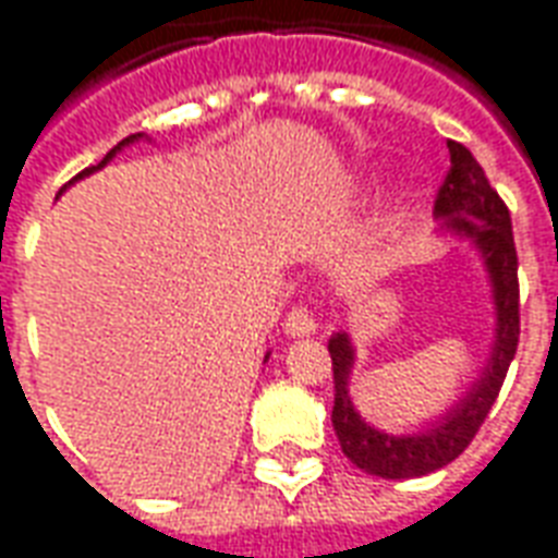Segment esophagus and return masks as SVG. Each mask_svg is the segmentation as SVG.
Segmentation results:
<instances>
[{"label":"esophagus","instance_id":"obj_1","mask_svg":"<svg viewBox=\"0 0 558 558\" xmlns=\"http://www.w3.org/2000/svg\"><path fill=\"white\" fill-rule=\"evenodd\" d=\"M319 328V322L313 319V313L307 307H292L287 313V319H283V331L290 333V337H311Z\"/></svg>","mask_w":558,"mask_h":558}]
</instances>
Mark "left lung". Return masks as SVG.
Segmentation results:
<instances>
[{"mask_svg": "<svg viewBox=\"0 0 558 558\" xmlns=\"http://www.w3.org/2000/svg\"><path fill=\"white\" fill-rule=\"evenodd\" d=\"M449 171L437 189L435 216L444 218V230L470 239L488 268L497 307V337L490 349L488 366L482 369L468 396L437 416L416 435H387L369 426L352 405L349 375H352L354 349L349 333H333L328 352L333 363V411L331 423L342 452L354 468L381 478H414L435 473L456 461L478 426L485 423L490 405L497 402L499 387L506 381L509 363L518 352L521 337V290H518V251L511 236L509 206L490 189L482 165L473 153L458 142H447Z\"/></svg>", "mask_w": 558, "mask_h": 558, "instance_id": "8db88e82", "label": "left lung"}]
</instances>
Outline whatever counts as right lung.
I'll return each instance as SVG.
<instances>
[{
    "label": "right lung",
    "mask_w": 558,
    "mask_h": 558,
    "mask_svg": "<svg viewBox=\"0 0 558 558\" xmlns=\"http://www.w3.org/2000/svg\"><path fill=\"white\" fill-rule=\"evenodd\" d=\"M138 138H144L142 132H135V135H130V138H123V142H121V144H118V147H111V150H109V153H106V156H102V162H97V165H90V168H85V171H82V174H76V177H73V180H82V177H88V174H94V171H100L102 165L109 162V159H111V156H114V153H118V150H123V147H126V144H132V142H138ZM73 180H70V183H73ZM64 189H68V185H64ZM64 189H61V192H64Z\"/></svg>",
    "instance_id": "add662e5"
}]
</instances>
